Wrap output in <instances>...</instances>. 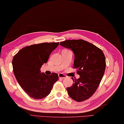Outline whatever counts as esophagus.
<instances>
[{"label":"esophagus","instance_id":"34e87169","mask_svg":"<svg viewBox=\"0 0 124 124\" xmlns=\"http://www.w3.org/2000/svg\"><path fill=\"white\" fill-rule=\"evenodd\" d=\"M58 76H59V78L63 79V78H67V76H66L65 75L62 74V73H60V74H59Z\"/></svg>","mask_w":124,"mask_h":124}]
</instances>
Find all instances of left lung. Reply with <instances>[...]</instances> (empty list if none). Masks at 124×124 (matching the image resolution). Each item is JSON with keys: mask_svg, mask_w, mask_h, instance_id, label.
<instances>
[{"mask_svg": "<svg viewBox=\"0 0 124 124\" xmlns=\"http://www.w3.org/2000/svg\"><path fill=\"white\" fill-rule=\"evenodd\" d=\"M62 46L71 49L75 54L73 68L77 69L80 78L67 87L68 94L77 102H82L96 92L104 75L106 62L101 49L83 39L66 40L61 42Z\"/></svg>", "mask_w": 124, "mask_h": 124, "instance_id": "obj_1", "label": "left lung"}]
</instances>
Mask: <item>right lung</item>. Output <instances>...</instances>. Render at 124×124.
<instances>
[{
  "label": "right lung",
  "instance_id": "right-lung-1",
  "mask_svg": "<svg viewBox=\"0 0 124 124\" xmlns=\"http://www.w3.org/2000/svg\"><path fill=\"white\" fill-rule=\"evenodd\" d=\"M59 44V42H52L26 46L14 56L12 64L14 75L20 86L32 98L40 99L47 96L58 80L56 73L48 76L40 72V69Z\"/></svg>",
  "mask_w": 124,
  "mask_h": 124
}]
</instances>
